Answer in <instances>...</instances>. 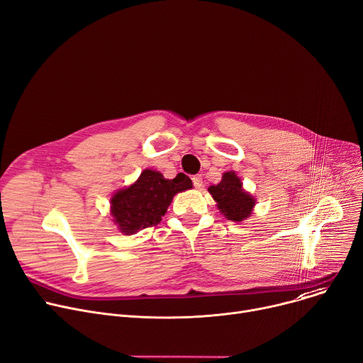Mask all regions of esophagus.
<instances>
[{"mask_svg": "<svg viewBox=\"0 0 363 363\" xmlns=\"http://www.w3.org/2000/svg\"><path fill=\"white\" fill-rule=\"evenodd\" d=\"M192 184L195 188H201L203 186V177L201 175H195L192 178Z\"/></svg>", "mask_w": 363, "mask_h": 363, "instance_id": "esophagus-1", "label": "esophagus"}]
</instances>
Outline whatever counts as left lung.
<instances>
[{"instance_id":"1","label":"left lung","mask_w":363,"mask_h":363,"mask_svg":"<svg viewBox=\"0 0 363 363\" xmlns=\"http://www.w3.org/2000/svg\"><path fill=\"white\" fill-rule=\"evenodd\" d=\"M208 192L217 203L220 213L232 221L240 223L249 218L256 204L252 194L243 189L240 178L233 171L224 172L221 181L217 185H211Z\"/></svg>"}]
</instances>
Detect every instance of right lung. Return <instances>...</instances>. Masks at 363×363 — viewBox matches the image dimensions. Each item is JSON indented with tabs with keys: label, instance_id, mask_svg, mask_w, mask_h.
Here are the masks:
<instances>
[{
	"label": "right lung",
	"instance_id": "right-lung-1",
	"mask_svg": "<svg viewBox=\"0 0 363 363\" xmlns=\"http://www.w3.org/2000/svg\"><path fill=\"white\" fill-rule=\"evenodd\" d=\"M189 188H192V182L184 174L167 179L157 171L145 169L135 184L113 195V221L127 236L156 225L171 206L174 195Z\"/></svg>",
	"mask_w": 363,
	"mask_h": 363
}]
</instances>
